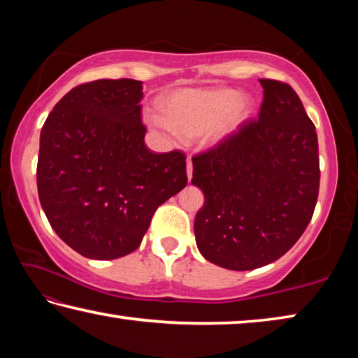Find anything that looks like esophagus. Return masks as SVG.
Instances as JSON below:
<instances>
[{"mask_svg": "<svg viewBox=\"0 0 358 358\" xmlns=\"http://www.w3.org/2000/svg\"><path fill=\"white\" fill-rule=\"evenodd\" d=\"M186 173H187V181H189L191 177H192V161H191V157H187V159H186Z\"/></svg>", "mask_w": 358, "mask_h": 358, "instance_id": "obj_1", "label": "esophagus"}]
</instances>
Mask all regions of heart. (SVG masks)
I'll list each match as a JSON object with an SVG mask.
<instances>
[{
  "label": "heart",
  "mask_w": 358,
  "mask_h": 358,
  "mask_svg": "<svg viewBox=\"0 0 358 358\" xmlns=\"http://www.w3.org/2000/svg\"><path fill=\"white\" fill-rule=\"evenodd\" d=\"M164 117L150 123L172 141L203 136L210 145H221L238 134L251 118L254 102L229 87L180 88L161 98Z\"/></svg>",
  "instance_id": "heart-1"
}]
</instances>
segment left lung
I'll use <instances>...</instances> for the list:
<instances>
[{"instance_id": "1", "label": "left lung", "mask_w": 358, "mask_h": 358, "mask_svg": "<svg viewBox=\"0 0 358 358\" xmlns=\"http://www.w3.org/2000/svg\"><path fill=\"white\" fill-rule=\"evenodd\" d=\"M264 102L227 142L192 157L205 201L196 243L211 264L254 270L286 254L311 221L319 194L317 134L287 83L260 78Z\"/></svg>"}]
</instances>
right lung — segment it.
I'll return each instance as SVG.
<instances>
[{
    "instance_id": "right-lung-1",
    "label": "right lung",
    "mask_w": 358,
    "mask_h": 358,
    "mask_svg": "<svg viewBox=\"0 0 358 358\" xmlns=\"http://www.w3.org/2000/svg\"><path fill=\"white\" fill-rule=\"evenodd\" d=\"M142 82L78 85L41 131L38 192L52 229L83 257L112 260L137 250L156 208L187 183L186 156L145 145Z\"/></svg>"
}]
</instances>
